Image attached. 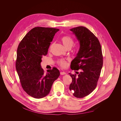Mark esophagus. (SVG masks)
<instances>
[{
    "mask_svg": "<svg viewBox=\"0 0 121 121\" xmlns=\"http://www.w3.org/2000/svg\"><path fill=\"white\" fill-rule=\"evenodd\" d=\"M60 73L61 75H64V74H66V73L65 72H61Z\"/></svg>",
    "mask_w": 121,
    "mask_h": 121,
    "instance_id": "34e87169",
    "label": "esophagus"
}]
</instances>
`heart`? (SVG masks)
<instances>
[{"label":"heart","instance_id":"heart-1","mask_svg":"<svg viewBox=\"0 0 121 121\" xmlns=\"http://www.w3.org/2000/svg\"><path fill=\"white\" fill-rule=\"evenodd\" d=\"M60 41L63 46L66 48H71L74 43L73 39L69 36H64L60 39ZM52 45L50 46V49L52 48ZM68 59H61L57 61L58 64L62 68H65L68 65Z\"/></svg>","mask_w":121,"mask_h":121}]
</instances>
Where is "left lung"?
<instances>
[{"label": "left lung", "mask_w": 121, "mask_h": 121, "mask_svg": "<svg viewBox=\"0 0 121 121\" xmlns=\"http://www.w3.org/2000/svg\"><path fill=\"white\" fill-rule=\"evenodd\" d=\"M79 41L80 47L70 68L76 74L69 73L72 79L69 89L77 98L85 97L96 88L103 65L102 48L97 38L84 26L70 30Z\"/></svg>", "instance_id": "8db88e82"}]
</instances>
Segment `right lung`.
Listing matches in <instances>:
<instances>
[{
    "label": "right lung",
    "instance_id": "obj_1",
    "mask_svg": "<svg viewBox=\"0 0 121 121\" xmlns=\"http://www.w3.org/2000/svg\"><path fill=\"white\" fill-rule=\"evenodd\" d=\"M59 29L35 27L31 29L19 43L17 51L16 69L21 85L30 96L40 99L50 92L53 82L60 73L56 68L44 74L40 63L46 55L55 34Z\"/></svg>",
    "mask_w": 121,
    "mask_h": 121
}]
</instances>
